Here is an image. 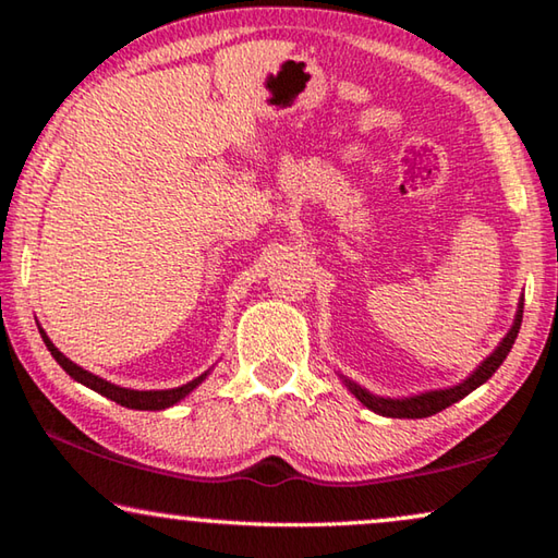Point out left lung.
<instances>
[{"label": "left lung", "mask_w": 558, "mask_h": 558, "mask_svg": "<svg viewBox=\"0 0 558 558\" xmlns=\"http://www.w3.org/2000/svg\"><path fill=\"white\" fill-rule=\"evenodd\" d=\"M522 313H524V298H519L514 323H512V327H509V332L502 337V342L495 347L493 354L483 359V364H480L477 369L468 376V379H462L456 386H448V389L423 391L415 396H403V399H391V396H376L372 391H366L364 386H359L356 381L347 379L344 374H339V379H342L347 389L352 391L356 399L366 405V409L379 413V415H386V418H428V415L448 409V405H452L460 399H465L470 391H475L477 386H483L489 376L499 369V364L505 362L509 349H512V344H514L519 327H522Z\"/></svg>", "instance_id": "left-lung-1"}]
</instances>
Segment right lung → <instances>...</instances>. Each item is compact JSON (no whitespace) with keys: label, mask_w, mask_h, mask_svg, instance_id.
<instances>
[{"label":"right lung","mask_w":558,"mask_h":558,"mask_svg":"<svg viewBox=\"0 0 558 558\" xmlns=\"http://www.w3.org/2000/svg\"><path fill=\"white\" fill-rule=\"evenodd\" d=\"M39 332H41V339H44L46 349H49L51 356L61 364V369L69 374L73 381L88 386V389H93V391L100 393V396H106V399L116 401L120 405H125V409H135V411H162V409H169V405H174V403H179L182 399H186V396L192 393L196 386H199L206 379V376L211 374V369H209V372H204L202 376H196V379H192V381L184 384V386H174V389H162V391L125 389V386L110 384L106 379H100V376L86 372V369H83V366L73 364L69 356H65L63 352H59V349L53 347V342L49 339V335L44 332L41 325H39Z\"/></svg>","instance_id":"1"}]
</instances>
